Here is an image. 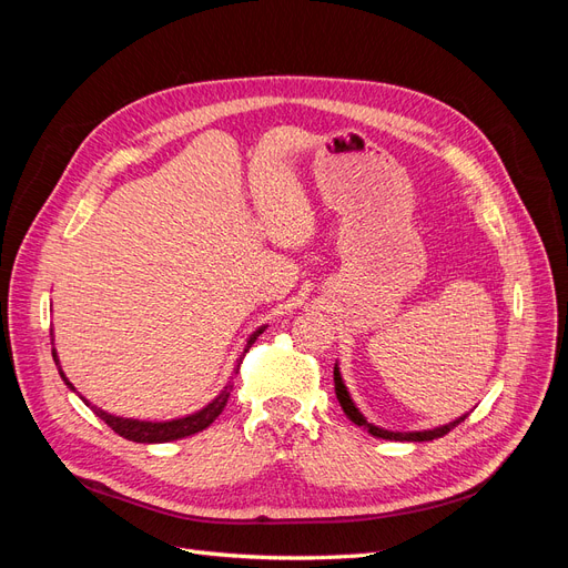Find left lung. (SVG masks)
I'll list each match as a JSON object with an SVG mask.
<instances>
[{
	"instance_id": "1",
	"label": "left lung",
	"mask_w": 568,
	"mask_h": 568,
	"mask_svg": "<svg viewBox=\"0 0 568 568\" xmlns=\"http://www.w3.org/2000/svg\"><path fill=\"white\" fill-rule=\"evenodd\" d=\"M334 388H336V398H338V403H341L343 412H346V417H348L353 424L367 428V432H369L372 436H376V438H386V440H415V443H422V440H434V438H440V436H445V434H450L457 424H462L464 419H467V415H464V417H459L457 422H450V424H445V426L432 428V432H412V434L386 432V428L374 426V424H369L363 415H359V409H357V407H355V403L351 400V395H348L346 386H343V379H341V374H338V367H334Z\"/></svg>"
}]
</instances>
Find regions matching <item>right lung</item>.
Wrapping results in <instances>:
<instances>
[{"label": "right lung", "instance_id": "right-lung-1", "mask_svg": "<svg viewBox=\"0 0 568 568\" xmlns=\"http://www.w3.org/2000/svg\"><path fill=\"white\" fill-rule=\"evenodd\" d=\"M261 334H263V329H257V332L248 338L246 348H244V355L248 353V348L253 346L255 338L261 336ZM51 355H54V359H57V353H54V351H51ZM57 365H59V359H57ZM239 365H242V359H239V363H236V372H239ZM59 372H61V369H59ZM61 379L65 382L68 388H73V384L65 379L63 372H61ZM232 386H234V382H230V384L225 386V390H222L211 405H205L203 409L194 412V415L182 417V419H173V422H136V419H123V417H113V415H109V412L90 405L88 400H84V403H88V407L94 412V415H97L99 419H104L118 436H123V438L134 440V443H168V440H178V438H184V436L199 434V432H203L205 426H211V424L215 422V417L220 415V412L225 409V405H227V400H230ZM73 390H75V388H73Z\"/></svg>", "mask_w": 568, "mask_h": 568}]
</instances>
